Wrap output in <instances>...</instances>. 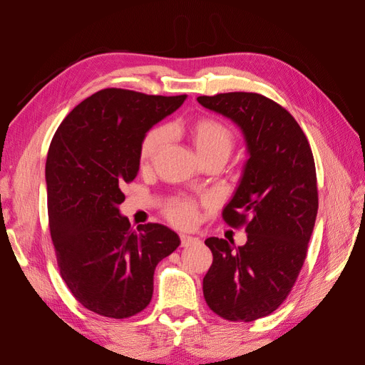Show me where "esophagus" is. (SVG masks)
<instances>
[{"label":"esophagus","instance_id":"34e87169","mask_svg":"<svg viewBox=\"0 0 365 365\" xmlns=\"http://www.w3.org/2000/svg\"><path fill=\"white\" fill-rule=\"evenodd\" d=\"M201 240L197 237H193V236H187V235H182L181 236V247L187 248V247H193V245H200Z\"/></svg>","mask_w":365,"mask_h":365}]
</instances>
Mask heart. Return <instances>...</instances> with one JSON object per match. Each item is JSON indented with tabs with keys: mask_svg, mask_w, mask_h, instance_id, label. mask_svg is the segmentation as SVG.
Returning <instances> with one entry per match:
<instances>
[{
	"mask_svg": "<svg viewBox=\"0 0 365 365\" xmlns=\"http://www.w3.org/2000/svg\"><path fill=\"white\" fill-rule=\"evenodd\" d=\"M187 135H189L192 145L195 146L197 155L202 161L210 158H219L225 161L235 146V135L222 121L212 117H201L187 126ZM169 141V132L165 128H153L143 137L140 146V163L143 168H149L157 161L160 153ZM197 216L196 202L192 200L175 201L169 210L168 217L170 222L178 227H190Z\"/></svg>",
	"mask_w": 365,
	"mask_h": 365,
	"instance_id": "1",
	"label": "heart"
}]
</instances>
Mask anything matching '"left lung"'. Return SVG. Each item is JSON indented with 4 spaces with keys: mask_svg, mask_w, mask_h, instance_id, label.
I'll return each mask as SVG.
<instances>
[{
    "mask_svg": "<svg viewBox=\"0 0 365 365\" xmlns=\"http://www.w3.org/2000/svg\"><path fill=\"white\" fill-rule=\"evenodd\" d=\"M204 108L230 118L244 134L248 160L222 217L245 225L247 244L208 237L213 263L204 298L230 322H254L289 295L306 259L318 212L315 163L295 118L257 93L197 97Z\"/></svg>",
    "mask_w": 365,
    "mask_h": 365,
    "instance_id": "8db88e82",
    "label": "left lung"
}]
</instances>
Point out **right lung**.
<instances>
[{"mask_svg":"<svg viewBox=\"0 0 365 365\" xmlns=\"http://www.w3.org/2000/svg\"><path fill=\"white\" fill-rule=\"evenodd\" d=\"M185 97L106 88L77 105L50 143V235L63 282L91 312L117 319L141 312L157 264L181 244L161 224L132 230L118 205L121 187L138 173L143 137Z\"/></svg>","mask_w":365,"mask_h":365,"instance_id":"right-lung-1","label":"right lung"}]
</instances>
